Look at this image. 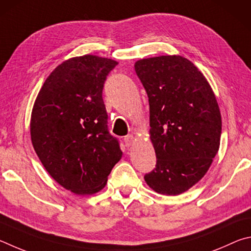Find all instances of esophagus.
Wrapping results in <instances>:
<instances>
[{"label": "esophagus", "instance_id": "esophagus-1", "mask_svg": "<svg viewBox=\"0 0 251 251\" xmlns=\"http://www.w3.org/2000/svg\"><path fill=\"white\" fill-rule=\"evenodd\" d=\"M133 141H134V137L132 134H128V135H126V137H125V143H126V147L132 146Z\"/></svg>", "mask_w": 251, "mask_h": 251}]
</instances>
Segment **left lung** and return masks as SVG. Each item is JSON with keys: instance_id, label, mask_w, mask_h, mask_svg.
I'll use <instances>...</instances> for the list:
<instances>
[{"instance_id": "obj_1", "label": "left lung", "mask_w": 251, "mask_h": 251, "mask_svg": "<svg viewBox=\"0 0 251 251\" xmlns=\"http://www.w3.org/2000/svg\"><path fill=\"white\" fill-rule=\"evenodd\" d=\"M134 69L149 97L155 169L144 179L153 191L179 195L207 173L217 154L222 116L200 69L178 55L138 60Z\"/></svg>"}]
</instances>
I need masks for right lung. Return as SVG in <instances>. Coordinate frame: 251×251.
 <instances>
[{
  "label": "right lung",
  "instance_id": "1",
  "mask_svg": "<svg viewBox=\"0 0 251 251\" xmlns=\"http://www.w3.org/2000/svg\"><path fill=\"white\" fill-rule=\"evenodd\" d=\"M118 61L95 55L65 60L39 90L30 116V139L48 174L66 190H102L122 157L108 131L103 83Z\"/></svg>",
  "mask_w": 251,
  "mask_h": 251
}]
</instances>
